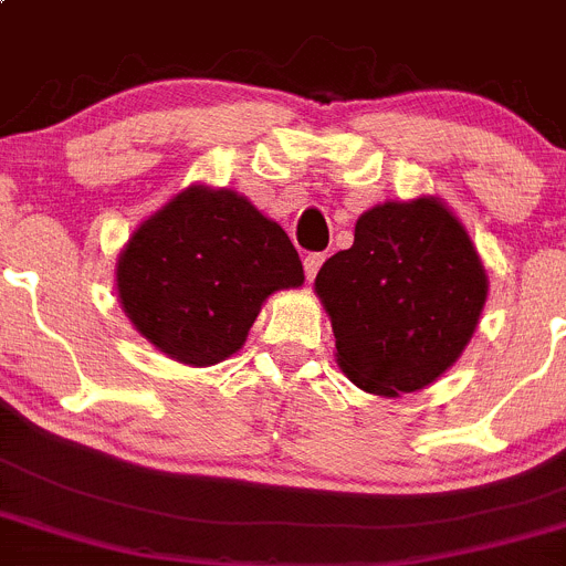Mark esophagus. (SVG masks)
<instances>
[{"instance_id":"esophagus-1","label":"esophagus","mask_w":566,"mask_h":566,"mask_svg":"<svg viewBox=\"0 0 566 566\" xmlns=\"http://www.w3.org/2000/svg\"><path fill=\"white\" fill-rule=\"evenodd\" d=\"M324 259L326 253H307V256H304V273H307V282H313V279L318 276Z\"/></svg>"}]
</instances>
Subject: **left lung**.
<instances>
[{
  "label": "left lung",
  "instance_id": "1",
  "mask_svg": "<svg viewBox=\"0 0 566 566\" xmlns=\"http://www.w3.org/2000/svg\"><path fill=\"white\" fill-rule=\"evenodd\" d=\"M335 357L357 388L413 394L455 366L478 329L489 276L461 220L438 198L363 211L355 245L315 276Z\"/></svg>",
  "mask_w": 566,
  "mask_h": 566
}]
</instances>
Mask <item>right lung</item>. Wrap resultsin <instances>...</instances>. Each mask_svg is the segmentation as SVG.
Here are the masks:
<instances>
[{
  "label": "right lung",
  "instance_id": "right-lung-1",
  "mask_svg": "<svg viewBox=\"0 0 566 566\" xmlns=\"http://www.w3.org/2000/svg\"><path fill=\"white\" fill-rule=\"evenodd\" d=\"M301 284L304 268L282 226L242 195L203 184L150 214L116 259L130 324L187 366L240 352L268 295Z\"/></svg>",
  "mask_w": 566,
  "mask_h": 566
}]
</instances>
